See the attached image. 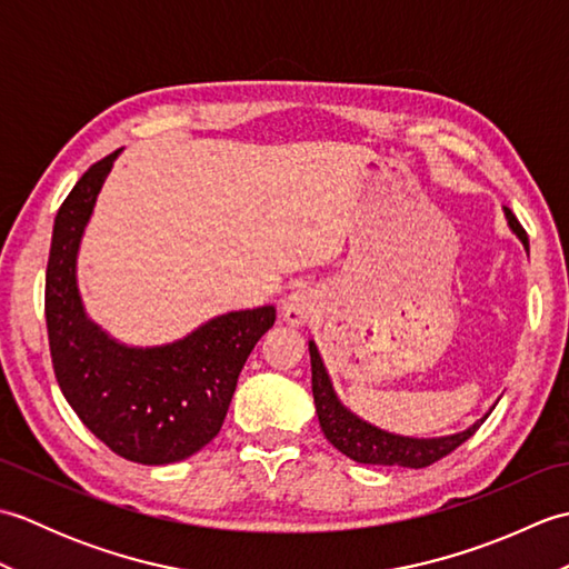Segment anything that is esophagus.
I'll use <instances>...</instances> for the list:
<instances>
[{
  "label": "esophagus",
  "mask_w": 569,
  "mask_h": 569,
  "mask_svg": "<svg viewBox=\"0 0 569 569\" xmlns=\"http://www.w3.org/2000/svg\"><path fill=\"white\" fill-rule=\"evenodd\" d=\"M316 312H318V300L310 291H303V288H300V291H293L283 300V320L288 325H296V328L306 325L312 316H316Z\"/></svg>",
  "instance_id": "1"
}]
</instances>
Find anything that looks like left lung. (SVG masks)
<instances>
[{
	"mask_svg": "<svg viewBox=\"0 0 569 569\" xmlns=\"http://www.w3.org/2000/svg\"><path fill=\"white\" fill-rule=\"evenodd\" d=\"M503 212H506V220H509V227L513 229L516 237L523 241V247L528 251L526 229L516 220V214L509 208H503ZM308 347H310V367H312V398H316L320 428L325 432V438H328L337 450L347 455L349 459H355L359 465L410 467V469L430 467L432 462H438V459L447 457L452 450H457L459 445L467 442L491 413L489 410V413L485 418H479L475 426H469L462 432L445 435V438H403V435L386 432L377 426H371V422L361 420L359 416L352 413V410L340 403L316 342H310Z\"/></svg>",
	"mask_w": 569,
	"mask_h": 569,
	"instance_id": "left-lung-1",
	"label": "left lung"
}]
</instances>
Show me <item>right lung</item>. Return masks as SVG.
Wrapping results in <instances>:
<instances>
[{
    "instance_id": "right-lung-1",
    "label": "right lung",
    "mask_w": 569,
    "mask_h": 569,
    "mask_svg": "<svg viewBox=\"0 0 569 569\" xmlns=\"http://www.w3.org/2000/svg\"><path fill=\"white\" fill-rule=\"evenodd\" d=\"M117 156L90 166L56 214L46 269L48 345L60 391L94 438L129 462L171 465L220 432L239 371L276 308L217 316L161 347H127L84 316L78 249Z\"/></svg>"
}]
</instances>
